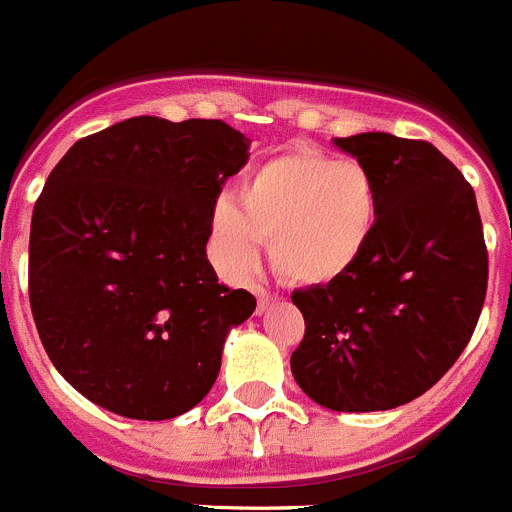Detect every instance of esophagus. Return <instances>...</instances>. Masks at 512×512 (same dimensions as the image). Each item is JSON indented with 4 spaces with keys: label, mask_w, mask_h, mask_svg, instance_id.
<instances>
[{
    "label": "esophagus",
    "mask_w": 512,
    "mask_h": 512,
    "mask_svg": "<svg viewBox=\"0 0 512 512\" xmlns=\"http://www.w3.org/2000/svg\"><path fill=\"white\" fill-rule=\"evenodd\" d=\"M253 292H256V299H259V314H264L266 309H269L271 304H274L276 299H279V297H276V294L266 292V289H261V287H256V289H253Z\"/></svg>",
    "instance_id": "obj_1"
}]
</instances>
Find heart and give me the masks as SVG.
Returning a JSON list of instances; mask_svg holds the SVG:
<instances>
[{
    "instance_id": "b5f03b06",
    "label": "heart",
    "mask_w": 512,
    "mask_h": 512,
    "mask_svg": "<svg viewBox=\"0 0 512 512\" xmlns=\"http://www.w3.org/2000/svg\"><path fill=\"white\" fill-rule=\"evenodd\" d=\"M378 210V187L363 164L299 147L243 175L236 205H215L213 236L231 269H248L269 241L271 266L284 279L325 287L363 259Z\"/></svg>"
}]
</instances>
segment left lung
I'll list each match as a JSON object with an SVG mask.
<instances>
[{
  "instance_id": "1",
  "label": "left lung",
  "mask_w": 512,
  "mask_h": 512,
  "mask_svg": "<svg viewBox=\"0 0 512 512\" xmlns=\"http://www.w3.org/2000/svg\"><path fill=\"white\" fill-rule=\"evenodd\" d=\"M378 187V225L353 271L299 289L292 375L330 411H388L429 391L482 312L487 251L472 187L429 142L365 131L332 139Z\"/></svg>"
}]
</instances>
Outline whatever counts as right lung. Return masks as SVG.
I'll return each instance as SVG.
<instances>
[{
  "instance_id": "right-lung-1",
  "label": "right lung",
  "mask_w": 512,
  "mask_h": 512,
  "mask_svg": "<svg viewBox=\"0 0 512 512\" xmlns=\"http://www.w3.org/2000/svg\"><path fill=\"white\" fill-rule=\"evenodd\" d=\"M248 147L220 119L134 116L50 172L32 210V317L58 373L101 409L175 419L213 388L225 337L256 309L205 251Z\"/></svg>"
}]
</instances>
